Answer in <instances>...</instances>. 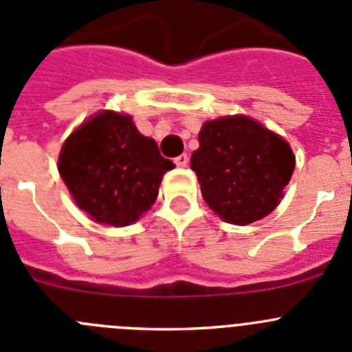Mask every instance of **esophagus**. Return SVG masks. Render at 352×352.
<instances>
[{"mask_svg": "<svg viewBox=\"0 0 352 352\" xmlns=\"http://www.w3.org/2000/svg\"><path fill=\"white\" fill-rule=\"evenodd\" d=\"M174 164H176L178 167H186L188 166V155L183 153L179 155V157H176V159H174Z\"/></svg>", "mask_w": 352, "mask_h": 352, "instance_id": "1", "label": "esophagus"}]
</instances>
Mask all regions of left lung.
I'll return each mask as SVG.
<instances>
[{
	"mask_svg": "<svg viewBox=\"0 0 352 352\" xmlns=\"http://www.w3.org/2000/svg\"><path fill=\"white\" fill-rule=\"evenodd\" d=\"M192 169L209 208L225 221L250 225L272 212L289 183L295 157L283 138L248 117L206 122Z\"/></svg>",
	"mask_w": 352,
	"mask_h": 352,
	"instance_id": "left-lung-1",
	"label": "left lung"
}]
</instances>
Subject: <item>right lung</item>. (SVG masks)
Segmentation results:
<instances>
[{"label":"right lung","instance_id":"obj_1","mask_svg":"<svg viewBox=\"0 0 352 352\" xmlns=\"http://www.w3.org/2000/svg\"><path fill=\"white\" fill-rule=\"evenodd\" d=\"M174 164L140 134L129 115L102 111L63 144L59 173L80 209L98 223L124 227L151 208Z\"/></svg>","mask_w":352,"mask_h":352}]
</instances>
